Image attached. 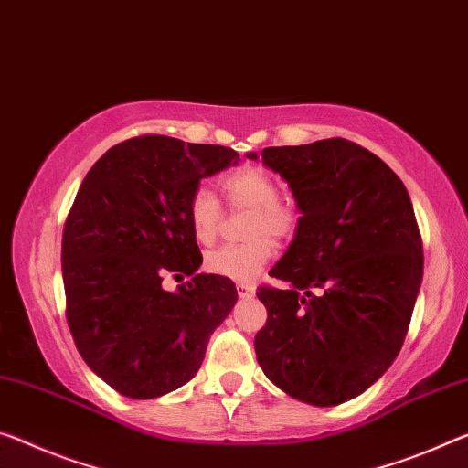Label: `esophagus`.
Returning a JSON list of instances; mask_svg holds the SVG:
<instances>
[{
    "label": "esophagus",
    "instance_id": "1",
    "mask_svg": "<svg viewBox=\"0 0 468 468\" xmlns=\"http://www.w3.org/2000/svg\"><path fill=\"white\" fill-rule=\"evenodd\" d=\"M236 291H239V297H253L255 294V286L249 284V282H239L236 284Z\"/></svg>",
    "mask_w": 468,
    "mask_h": 468
}]
</instances>
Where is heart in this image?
<instances>
[{"mask_svg": "<svg viewBox=\"0 0 468 468\" xmlns=\"http://www.w3.org/2000/svg\"><path fill=\"white\" fill-rule=\"evenodd\" d=\"M221 190L232 209L250 211L247 242L226 244L207 253L205 268L211 274L249 282L259 276L274 255V242H284L299 229V211L294 205L278 198V179L261 165H242L219 179ZM188 221L192 236L200 244L218 239L221 226V205L207 186H198L188 200Z\"/></svg>", "mask_w": 468, "mask_h": 468, "instance_id": "b5f03b06", "label": "heart"}]
</instances>
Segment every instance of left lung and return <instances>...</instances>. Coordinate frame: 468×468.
Masks as SVG:
<instances>
[{"instance_id": "obj_1", "label": "left lung", "mask_w": 468, "mask_h": 468, "mask_svg": "<svg viewBox=\"0 0 468 468\" xmlns=\"http://www.w3.org/2000/svg\"><path fill=\"white\" fill-rule=\"evenodd\" d=\"M261 161L289 182L301 218L270 270L289 289H257L268 309L257 362L294 399L343 404L404 345L425 263L412 200L389 165L343 138L263 148Z\"/></svg>"}]
</instances>
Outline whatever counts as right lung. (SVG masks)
Returning <instances> with one entry per match:
<instances>
[{"label":"right lung","instance_id":"add662e5","mask_svg":"<svg viewBox=\"0 0 468 468\" xmlns=\"http://www.w3.org/2000/svg\"><path fill=\"white\" fill-rule=\"evenodd\" d=\"M239 159L226 146L138 135L83 179L62 232L67 322L85 364L121 395L153 399L188 383L232 312V280L198 274L188 200ZM167 275L189 280L167 292Z\"/></svg>","mask_w":468,"mask_h":468}]
</instances>
